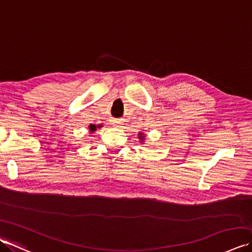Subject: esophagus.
Here are the masks:
<instances>
[{
	"instance_id": "obj_1",
	"label": "esophagus",
	"mask_w": 252,
	"mask_h": 252,
	"mask_svg": "<svg viewBox=\"0 0 252 252\" xmlns=\"http://www.w3.org/2000/svg\"><path fill=\"white\" fill-rule=\"evenodd\" d=\"M112 125H114L115 126H119L121 125V122L119 120H114L112 121Z\"/></svg>"
}]
</instances>
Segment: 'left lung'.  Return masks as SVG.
Wrapping results in <instances>:
<instances>
[{
    "mask_svg": "<svg viewBox=\"0 0 252 252\" xmlns=\"http://www.w3.org/2000/svg\"><path fill=\"white\" fill-rule=\"evenodd\" d=\"M138 138H140V140H141L140 142H142V143H143V142H144V140H145V135H144L143 133H138Z\"/></svg>",
    "mask_w": 252,
    "mask_h": 252,
    "instance_id": "1",
    "label": "left lung"
}]
</instances>
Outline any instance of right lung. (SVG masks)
Returning <instances> with one entry per match:
<instances>
[{
	"instance_id": "add662e5",
	"label": "right lung",
	"mask_w": 252,
	"mask_h": 252,
	"mask_svg": "<svg viewBox=\"0 0 252 252\" xmlns=\"http://www.w3.org/2000/svg\"><path fill=\"white\" fill-rule=\"evenodd\" d=\"M97 127H100V126H96L95 125H90L89 129H90V131H91V132H94V131H96V129H97Z\"/></svg>"
}]
</instances>
